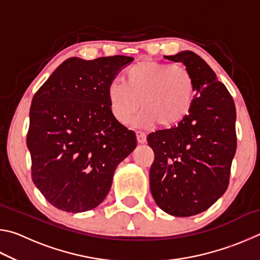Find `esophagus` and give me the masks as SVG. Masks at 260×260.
<instances>
[{
	"mask_svg": "<svg viewBox=\"0 0 260 260\" xmlns=\"http://www.w3.org/2000/svg\"><path fill=\"white\" fill-rule=\"evenodd\" d=\"M136 139L140 144H143L147 142V135L143 132H136Z\"/></svg>",
	"mask_w": 260,
	"mask_h": 260,
	"instance_id": "34e87169",
	"label": "esophagus"
}]
</instances>
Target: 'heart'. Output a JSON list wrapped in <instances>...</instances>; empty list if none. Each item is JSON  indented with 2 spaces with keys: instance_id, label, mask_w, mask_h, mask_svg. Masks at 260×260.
<instances>
[{
  "instance_id": "heart-1",
  "label": "heart",
  "mask_w": 260,
  "mask_h": 260,
  "mask_svg": "<svg viewBox=\"0 0 260 260\" xmlns=\"http://www.w3.org/2000/svg\"><path fill=\"white\" fill-rule=\"evenodd\" d=\"M127 80H112L107 88L110 112L122 125L128 124L140 105V125H178L190 112L195 100V81L183 67L156 60H142L126 73Z\"/></svg>"
}]
</instances>
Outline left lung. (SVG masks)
I'll return each instance as SVG.
<instances>
[{
  "label": "left lung",
  "instance_id": "left-lung-1",
  "mask_svg": "<svg viewBox=\"0 0 260 260\" xmlns=\"http://www.w3.org/2000/svg\"><path fill=\"white\" fill-rule=\"evenodd\" d=\"M164 58L182 63L195 81L190 112L178 125L148 135L153 200L166 213L190 217L208 210L226 191L236 151L234 101L213 70L184 50Z\"/></svg>",
  "mask_w": 260,
  "mask_h": 260
}]
</instances>
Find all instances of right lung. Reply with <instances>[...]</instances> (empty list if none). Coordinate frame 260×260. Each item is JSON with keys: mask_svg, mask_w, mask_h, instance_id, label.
<instances>
[{"mask_svg": "<svg viewBox=\"0 0 260 260\" xmlns=\"http://www.w3.org/2000/svg\"><path fill=\"white\" fill-rule=\"evenodd\" d=\"M133 57H71L32 100L27 148L32 180L55 208L78 213L96 208L136 136L110 112L107 88Z\"/></svg>", "mask_w": 260, "mask_h": 260, "instance_id": "1", "label": "right lung"}]
</instances>
